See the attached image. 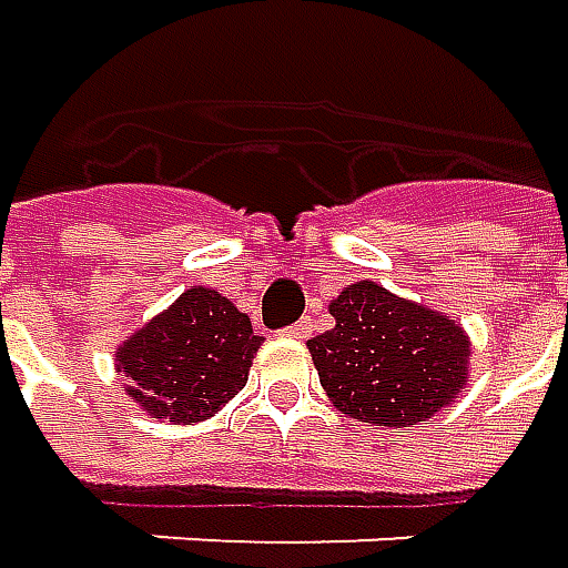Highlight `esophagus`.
Instances as JSON below:
<instances>
[{"label": "esophagus", "mask_w": 568, "mask_h": 568, "mask_svg": "<svg viewBox=\"0 0 568 568\" xmlns=\"http://www.w3.org/2000/svg\"><path fill=\"white\" fill-rule=\"evenodd\" d=\"M310 334H312V318H300L296 325L284 328V337H296V341H303V337H310Z\"/></svg>", "instance_id": "34e87169"}]
</instances>
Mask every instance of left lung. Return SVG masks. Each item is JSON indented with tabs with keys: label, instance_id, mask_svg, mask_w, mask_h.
I'll return each instance as SVG.
<instances>
[{
	"label": "left lung",
	"instance_id": "left-lung-1",
	"mask_svg": "<svg viewBox=\"0 0 568 568\" xmlns=\"http://www.w3.org/2000/svg\"><path fill=\"white\" fill-rule=\"evenodd\" d=\"M328 312L334 328L306 346L318 382L344 416L409 428L463 394L471 341L447 312L397 296L375 281L346 284Z\"/></svg>",
	"mask_w": 568,
	"mask_h": 568
}]
</instances>
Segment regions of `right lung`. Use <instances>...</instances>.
I'll return each instance as SVG.
<instances>
[{
  "instance_id": "1",
  "label": "right lung",
  "mask_w": 568,
  "mask_h": 568,
  "mask_svg": "<svg viewBox=\"0 0 568 568\" xmlns=\"http://www.w3.org/2000/svg\"><path fill=\"white\" fill-rule=\"evenodd\" d=\"M265 337L227 296L190 287L115 349L128 397L159 422H205L246 387Z\"/></svg>"
}]
</instances>
